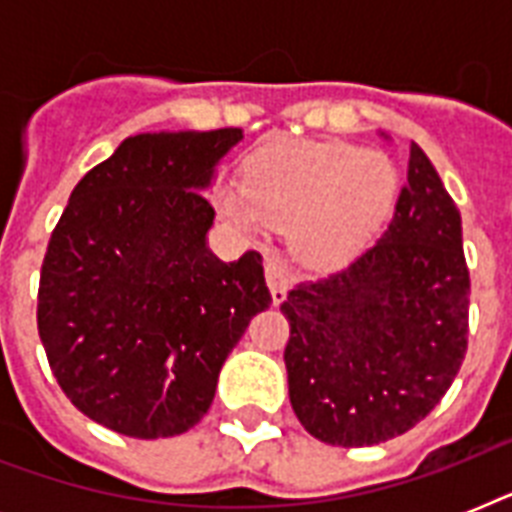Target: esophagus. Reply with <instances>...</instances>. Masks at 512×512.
<instances>
[{"mask_svg": "<svg viewBox=\"0 0 512 512\" xmlns=\"http://www.w3.org/2000/svg\"><path fill=\"white\" fill-rule=\"evenodd\" d=\"M265 281L271 287L273 303H281L287 297L289 287V271L287 265L281 263L279 255H265Z\"/></svg>", "mask_w": 512, "mask_h": 512, "instance_id": "esophagus-1", "label": "esophagus"}]
</instances>
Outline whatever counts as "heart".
<instances>
[{"instance_id":"1","label":"heart","mask_w":512,"mask_h":512,"mask_svg":"<svg viewBox=\"0 0 512 512\" xmlns=\"http://www.w3.org/2000/svg\"><path fill=\"white\" fill-rule=\"evenodd\" d=\"M396 167L348 143H295L260 156L247 188L225 193V212L244 228L295 225L305 252L350 255L388 217Z\"/></svg>"}]
</instances>
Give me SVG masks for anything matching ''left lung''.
<instances>
[{
    "mask_svg": "<svg viewBox=\"0 0 512 512\" xmlns=\"http://www.w3.org/2000/svg\"><path fill=\"white\" fill-rule=\"evenodd\" d=\"M468 297L460 212L412 143L388 231L281 303L289 401L303 428L324 444L372 446L425 420L465 361Z\"/></svg>",
    "mask_w": 512,
    "mask_h": 512,
    "instance_id": "left-lung-1",
    "label": "left lung"
}]
</instances>
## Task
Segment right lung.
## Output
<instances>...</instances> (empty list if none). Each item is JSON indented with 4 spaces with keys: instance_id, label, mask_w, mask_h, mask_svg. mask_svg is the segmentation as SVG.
Segmentation results:
<instances>
[{
    "instance_id": "1",
    "label": "right lung",
    "mask_w": 512,
    "mask_h": 512,
    "mask_svg": "<svg viewBox=\"0 0 512 512\" xmlns=\"http://www.w3.org/2000/svg\"><path fill=\"white\" fill-rule=\"evenodd\" d=\"M239 127L148 132L76 183L44 252L36 327L60 390L130 438L191 430L220 366L265 311L260 252L223 263L207 249L204 199Z\"/></svg>"
}]
</instances>
